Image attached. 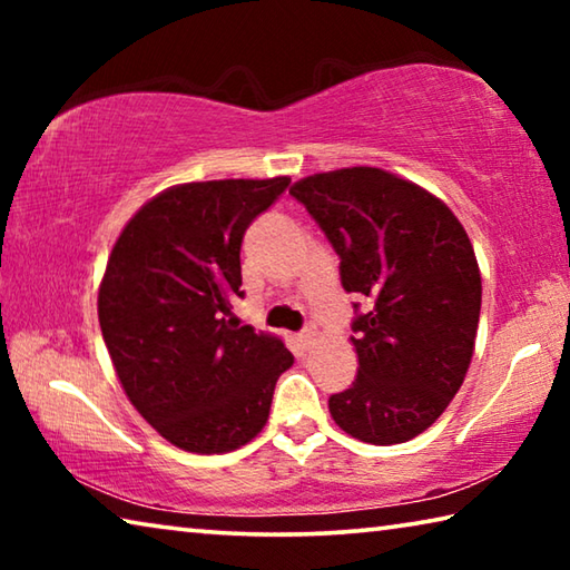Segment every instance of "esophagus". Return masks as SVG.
<instances>
[{
	"label": "esophagus",
	"instance_id": "obj_1",
	"mask_svg": "<svg viewBox=\"0 0 570 570\" xmlns=\"http://www.w3.org/2000/svg\"><path fill=\"white\" fill-rule=\"evenodd\" d=\"M316 340V330L314 326H306V330L298 334V342H302V346H312Z\"/></svg>",
	"mask_w": 570,
	"mask_h": 570
}]
</instances>
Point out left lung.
I'll return each instance as SVG.
<instances>
[{
	"instance_id": "obj_1",
	"label": "left lung",
	"mask_w": 570,
	"mask_h": 570,
	"mask_svg": "<svg viewBox=\"0 0 570 570\" xmlns=\"http://www.w3.org/2000/svg\"><path fill=\"white\" fill-rule=\"evenodd\" d=\"M288 193L340 254L342 286L370 304L352 324L360 370L330 397L332 420L370 445L417 438L475 350L482 282L465 228L438 196L382 168L314 173Z\"/></svg>"
}]
</instances>
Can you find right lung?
I'll return each mask as SVG.
<instances>
[{"label": "right lung", "mask_w": 570, "mask_h": 570, "mask_svg": "<svg viewBox=\"0 0 570 570\" xmlns=\"http://www.w3.org/2000/svg\"><path fill=\"white\" fill-rule=\"evenodd\" d=\"M180 183L142 204L110 250L98 320L132 407L170 445L220 455L254 440L294 364L274 334L238 326L240 240L288 186Z\"/></svg>", "instance_id": "right-lung-1"}]
</instances>
